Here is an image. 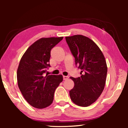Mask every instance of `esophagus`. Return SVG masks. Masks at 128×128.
Masks as SVG:
<instances>
[{"instance_id":"34e87169","label":"esophagus","mask_w":128,"mask_h":128,"mask_svg":"<svg viewBox=\"0 0 128 128\" xmlns=\"http://www.w3.org/2000/svg\"><path fill=\"white\" fill-rule=\"evenodd\" d=\"M69 78V77L68 76H63V80H66Z\"/></svg>"}]
</instances>
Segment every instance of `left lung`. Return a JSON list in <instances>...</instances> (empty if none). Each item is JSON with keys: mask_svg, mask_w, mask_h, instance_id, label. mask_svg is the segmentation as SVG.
Segmentation results:
<instances>
[{"mask_svg": "<svg viewBox=\"0 0 128 128\" xmlns=\"http://www.w3.org/2000/svg\"><path fill=\"white\" fill-rule=\"evenodd\" d=\"M66 42L81 69V77H70L74 86L69 91L76 104L88 107L94 103L104 88L107 66L102 52L94 41L82 35L66 36Z\"/></svg>", "mask_w": 128, "mask_h": 128, "instance_id": "obj_1", "label": "left lung"}]
</instances>
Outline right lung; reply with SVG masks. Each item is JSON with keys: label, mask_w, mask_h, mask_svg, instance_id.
<instances>
[{"label": "right lung", "mask_w": 128, "mask_h": 128, "mask_svg": "<svg viewBox=\"0 0 128 128\" xmlns=\"http://www.w3.org/2000/svg\"><path fill=\"white\" fill-rule=\"evenodd\" d=\"M63 37L42 38L32 44L20 60L17 71L18 86L25 100L33 107L42 109L51 105L62 75L44 76L50 67L51 49Z\"/></svg>", "instance_id": "obj_1"}]
</instances>
